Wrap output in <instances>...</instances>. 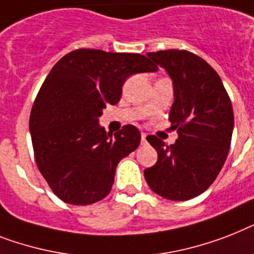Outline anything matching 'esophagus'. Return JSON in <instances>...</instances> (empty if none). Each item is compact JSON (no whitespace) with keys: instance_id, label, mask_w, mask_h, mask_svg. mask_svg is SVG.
I'll list each match as a JSON object with an SVG mask.
<instances>
[{"instance_id":"34e87169","label":"esophagus","mask_w":254,"mask_h":254,"mask_svg":"<svg viewBox=\"0 0 254 254\" xmlns=\"http://www.w3.org/2000/svg\"><path fill=\"white\" fill-rule=\"evenodd\" d=\"M146 138H147V135H146L145 133H142V134H141V142H142V145H145V143H147V139H146Z\"/></svg>"}]
</instances>
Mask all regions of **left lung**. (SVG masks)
Returning a JSON list of instances; mask_svg holds the SVG:
<instances>
[{
    "mask_svg": "<svg viewBox=\"0 0 254 254\" xmlns=\"http://www.w3.org/2000/svg\"><path fill=\"white\" fill-rule=\"evenodd\" d=\"M147 56L172 79L170 121L179 138L166 146L148 135L158 162L146 168L145 179L163 198L187 201L213 184L227 159L234 130L232 104L218 73L194 53L168 49Z\"/></svg>",
    "mask_w": 254,
    "mask_h": 254,
    "instance_id": "obj_1",
    "label": "left lung"
}]
</instances>
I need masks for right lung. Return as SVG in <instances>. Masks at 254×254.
<instances>
[{
    "label": "right lung",
    "instance_id": "right-lung-1",
    "mask_svg": "<svg viewBox=\"0 0 254 254\" xmlns=\"http://www.w3.org/2000/svg\"><path fill=\"white\" fill-rule=\"evenodd\" d=\"M138 53L77 49L45 78L30 116L35 160L51 189L70 205H91L112 189L120 160L138 147L141 133L125 125L112 135L99 125L117 104L127 77L156 71Z\"/></svg>",
    "mask_w": 254,
    "mask_h": 254
}]
</instances>
